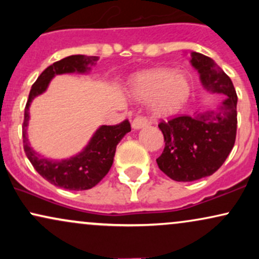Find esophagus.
Instances as JSON below:
<instances>
[{
	"instance_id": "1",
	"label": "esophagus",
	"mask_w": 259,
	"mask_h": 259,
	"mask_svg": "<svg viewBox=\"0 0 259 259\" xmlns=\"http://www.w3.org/2000/svg\"><path fill=\"white\" fill-rule=\"evenodd\" d=\"M147 124H148L147 118L144 117V115H141V114H138L135 118H134L132 125L134 129H141V127L146 126Z\"/></svg>"
}]
</instances>
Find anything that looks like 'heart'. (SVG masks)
Wrapping results in <instances>:
<instances>
[{"label": "heart", "instance_id": "b5f03b06", "mask_svg": "<svg viewBox=\"0 0 259 259\" xmlns=\"http://www.w3.org/2000/svg\"><path fill=\"white\" fill-rule=\"evenodd\" d=\"M136 99L152 100L153 112L159 117H170L185 106L191 94L189 79L168 69H152L139 74L133 81Z\"/></svg>", "mask_w": 259, "mask_h": 259}]
</instances>
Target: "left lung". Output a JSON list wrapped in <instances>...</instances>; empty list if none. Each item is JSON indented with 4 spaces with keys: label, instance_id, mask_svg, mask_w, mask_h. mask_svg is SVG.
<instances>
[{
    "label": "left lung",
    "instance_id": "8db88e82",
    "mask_svg": "<svg viewBox=\"0 0 259 259\" xmlns=\"http://www.w3.org/2000/svg\"><path fill=\"white\" fill-rule=\"evenodd\" d=\"M191 63L201 74L203 85L224 94L227 100L217 111L195 118L177 115L158 123L165 145L157 164L175 181H194L215 173L228 158L236 139L237 95L233 81L207 56L192 52Z\"/></svg>",
    "mask_w": 259,
    "mask_h": 259
}]
</instances>
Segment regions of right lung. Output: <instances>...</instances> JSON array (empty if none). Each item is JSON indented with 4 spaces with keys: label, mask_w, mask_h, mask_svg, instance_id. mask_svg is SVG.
<instances>
[{
    "label": "right lung",
    "mask_w": 259,
    "mask_h": 259,
    "mask_svg": "<svg viewBox=\"0 0 259 259\" xmlns=\"http://www.w3.org/2000/svg\"><path fill=\"white\" fill-rule=\"evenodd\" d=\"M97 57L94 56L75 55L55 62L40 74L31 86L29 100L24 109L23 121V147L32 167L44 179L52 185L62 189L81 191L89 190L100 183L111 169L117 145L126 133L132 130L129 120L125 119L115 125H103L97 130L90 144L78 156L65 160H50L40 157L29 146L26 138V125L29 119V106L31 100L46 90L50 80L56 74L79 72L84 73L90 69V65L96 64Z\"/></svg>",
    "instance_id": "add662e5"
}]
</instances>
